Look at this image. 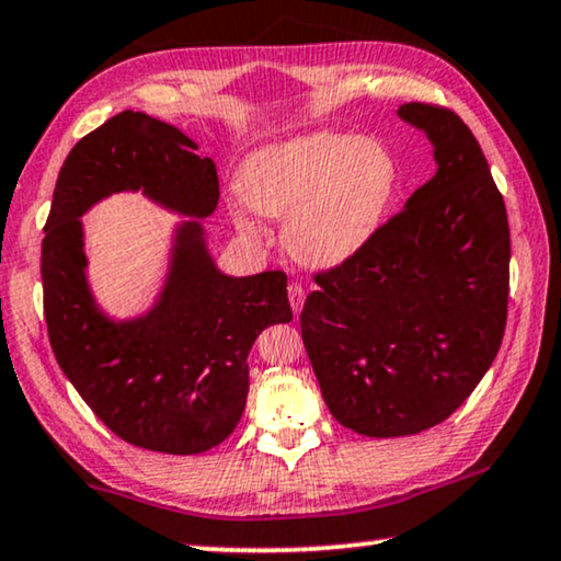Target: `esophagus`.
<instances>
[{
  "label": "esophagus",
  "mask_w": 561,
  "mask_h": 561,
  "mask_svg": "<svg viewBox=\"0 0 561 561\" xmlns=\"http://www.w3.org/2000/svg\"><path fill=\"white\" fill-rule=\"evenodd\" d=\"M289 305H291V312L299 317L301 307H305V289H301V284L297 282L289 284Z\"/></svg>",
  "instance_id": "obj_1"
}]
</instances>
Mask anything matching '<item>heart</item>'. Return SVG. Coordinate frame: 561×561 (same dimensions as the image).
Instances as JSON below:
<instances>
[{"instance_id": "b5f03b06", "label": "heart", "mask_w": 561, "mask_h": 561, "mask_svg": "<svg viewBox=\"0 0 561 561\" xmlns=\"http://www.w3.org/2000/svg\"><path fill=\"white\" fill-rule=\"evenodd\" d=\"M397 190L394 154L371 137L317 135L279 141L252 154L239 194L264 217L284 219V247L309 266H332L367 244ZM244 234L256 225L234 209Z\"/></svg>"}]
</instances>
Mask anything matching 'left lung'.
<instances>
[{"label":"left lung","mask_w":561,"mask_h":561,"mask_svg":"<svg viewBox=\"0 0 561 561\" xmlns=\"http://www.w3.org/2000/svg\"><path fill=\"white\" fill-rule=\"evenodd\" d=\"M397 114L430 137L437 174L357 254L314 274L299 314L329 412L379 439L457 412L500 352L510 299V221L472 129L437 104Z\"/></svg>","instance_id":"1"}]
</instances>
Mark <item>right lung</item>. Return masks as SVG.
Segmentation results:
<instances>
[{
	"label": "right lung",
	"mask_w": 561,
	"mask_h": 561,
	"mask_svg": "<svg viewBox=\"0 0 561 561\" xmlns=\"http://www.w3.org/2000/svg\"><path fill=\"white\" fill-rule=\"evenodd\" d=\"M194 149L149 114L106 119L61 164L42 239L44 319L61 371L119 439L164 455H199L234 432L249 350L262 329L291 319L287 274L227 277L209 256L199 219L217 209L219 176ZM117 191L198 217L178 228L158 305L127 323L106 318L88 291L78 219Z\"/></svg>",
	"instance_id": "1"
}]
</instances>
